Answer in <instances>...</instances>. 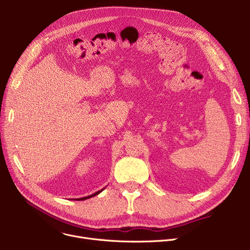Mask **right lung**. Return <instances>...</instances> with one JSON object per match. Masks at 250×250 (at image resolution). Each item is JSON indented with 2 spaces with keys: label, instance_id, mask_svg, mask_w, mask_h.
I'll list each match as a JSON object with an SVG mask.
<instances>
[{
  "label": "right lung",
  "instance_id": "add662e5",
  "mask_svg": "<svg viewBox=\"0 0 250 250\" xmlns=\"http://www.w3.org/2000/svg\"><path fill=\"white\" fill-rule=\"evenodd\" d=\"M104 189V188H103ZM103 189H101V190H99V191H97V192H95V193H93V194H91V195H89V196H85V198H81V199H78L77 201H84V200H87V199H90V198H92V196H95V195H97L98 193H100Z\"/></svg>",
  "mask_w": 250,
  "mask_h": 250
}]
</instances>
